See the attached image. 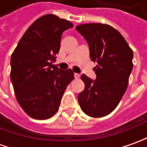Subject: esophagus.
<instances>
[{"mask_svg": "<svg viewBox=\"0 0 147 147\" xmlns=\"http://www.w3.org/2000/svg\"><path fill=\"white\" fill-rule=\"evenodd\" d=\"M80 74H78V73H75L74 74V77H75V79H79L80 78Z\"/></svg>", "mask_w": 147, "mask_h": 147, "instance_id": "obj_1", "label": "esophagus"}]
</instances>
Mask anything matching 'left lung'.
I'll use <instances>...</instances> for the list:
<instances>
[{"label": "left lung", "instance_id": "left-lung-1", "mask_svg": "<svg viewBox=\"0 0 147 147\" xmlns=\"http://www.w3.org/2000/svg\"><path fill=\"white\" fill-rule=\"evenodd\" d=\"M76 30L89 45L96 79L83 74L84 89L78 96L82 111L91 117L109 115L125 92L133 69V51L115 28L102 23L79 25Z\"/></svg>", "mask_w": 147, "mask_h": 147}]
</instances>
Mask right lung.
Instances as JSON below:
<instances>
[{"mask_svg": "<svg viewBox=\"0 0 147 147\" xmlns=\"http://www.w3.org/2000/svg\"><path fill=\"white\" fill-rule=\"evenodd\" d=\"M73 24L54 14L40 17L25 32L11 56L10 79L16 98L32 118H51L74 79L71 69L53 65L60 49L62 34Z\"/></svg>", "mask_w": 147, "mask_h": 147, "instance_id": "1", "label": "right lung"}]
</instances>
